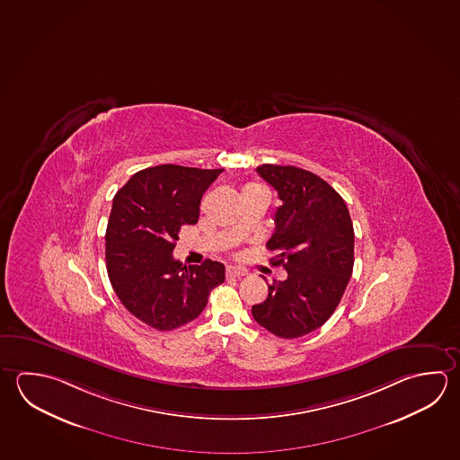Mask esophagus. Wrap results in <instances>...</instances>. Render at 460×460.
I'll list each match as a JSON object with an SVG mask.
<instances>
[{"mask_svg":"<svg viewBox=\"0 0 460 460\" xmlns=\"http://www.w3.org/2000/svg\"><path fill=\"white\" fill-rule=\"evenodd\" d=\"M226 276L234 277V279H240V277L248 276V270L243 268H228L226 269Z\"/></svg>","mask_w":460,"mask_h":460,"instance_id":"esophagus-1","label":"esophagus"}]
</instances>
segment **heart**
<instances>
[{"instance_id":"1","label":"heart","mask_w":460,"mask_h":460,"mask_svg":"<svg viewBox=\"0 0 460 460\" xmlns=\"http://www.w3.org/2000/svg\"><path fill=\"white\" fill-rule=\"evenodd\" d=\"M244 188H262V186H261V184H258V183H250V184H246V186H244Z\"/></svg>"}]
</instances>
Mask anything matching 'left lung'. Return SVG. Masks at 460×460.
Instances as JSON below:
<instances>
[{"instance_id":"obj_1","label":"left lung","mask_w":460,"mask_h":460,"mask_svg":"<svg viewBox=\"0 0 460 460\" xmlns=\"http://www.w3.org/2000/svg\"><path fill=\"white\" fill-rule=\"evenodd\" d=\"M279 194L276 230L268 242L284 266L285 280L269 285L266 300L251 313L260 326L282 339H296L332 316L353 270V224L345 200L323 178L292 165L256 168Z\"/></svg>"}]
</instances>
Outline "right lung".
Listing matches in <instances>:
<instances>
[{
  "label": "right lung",
  "mask_w": 460,
  "mask_h": 460,
  "mask_svg": "<svg viewBox=\"0 0 460 460\" xmlns=\"http://www.w3.org/2000/svg\"><path fill=\"white\" fill-rule=\"evenodd\" d=\"M224 170L157 165L134 173L115 194L105 234L107 272L119 301L157 331L198 318L226 266L173 260L180 228L199 218L202 194Z\"/></svg>",
  "instance_id": "obj_1"
}]
</instances>
